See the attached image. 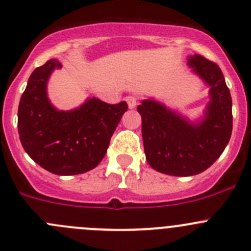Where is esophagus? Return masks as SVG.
<instances>
[{
	"label": "esophagus",
	"mask_w": 251,
	"mask_h": 251,
	"mask_svg": "<svg viewBox=\"0 0 251 251\" xmlns=\"http://www.w3.org/2000/svg\"><path fill=\"white\" fill-rule=\"evenodd\" d=\"M126 101H127L129 108H134L138 104V97L137 96H127L126 97Z\"/></svg>",
	"instance_id": "1"
}]
</instances>
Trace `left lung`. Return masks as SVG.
<instances>
[{"label":"left lung","instance_id":"obj_1","mask_svg":"<svg viewBox=\"0 0 251 251\" xmlns=\"http://www.w3.org/2000/svg\"><path fill=\"white\" fill-rule=\"evenodd\" d=\"M188 65L211 86L203 121L188 123L152 100L138 106L148 163L166 175L192 176L204 171L221 156L231 135V97L222 70L202 55L190 56Z\"/></svg>","mask_w":251,"mask_h":251}]
</instances>
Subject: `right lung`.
<instances>
[{"instance_id":"right-lung-1","label":"right lung","mask_w":251,"mask_h":251,"mask_svg":"<svg viewBox=\"0 0 251 251\" xmlns=\"http://www.w3.org/2000/svg\"><path fill=\"white\" fill-rule=\"evenodd\" d=\"M59 68L52 59L32 73L18 106V133L27 154L43 169L78 175L101 163L128 104L94 97L74 111H56L47 97V81Z\"/></svg>"}]
</instances>
